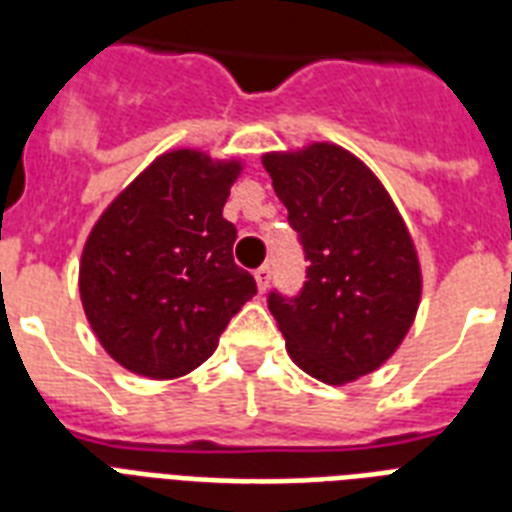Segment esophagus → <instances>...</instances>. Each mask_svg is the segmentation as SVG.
Returning a JSON list of instances; mask_svg holds the SVG:
<instances>
[{"instance_id":"esophagus-1","label":"esophagus","mask_w":512,"mask_h":512,"mask_svg":"<svg viewBox=\"0 0 512 512\" xmlns=\"http://www.w3.org/2000/svg\"><path fill=\"white\" fill-rule=\"evenodd\" d=\"M255 281H257V287H260V292H265L268 284H271V265H260V268L255 271Z\"/></svg>"}]
</instances>
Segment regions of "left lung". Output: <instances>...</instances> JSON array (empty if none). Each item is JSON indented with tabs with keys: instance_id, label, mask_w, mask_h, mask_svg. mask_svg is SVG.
<instances>
[{
	"instance_id": "obj_1",
	"label": "left lung",
	"mask_w": 512,
	"mask_h": 512,
	"mask_svg": "<svg viewBox=\"0 0 512 512\" xmlns=\"http://www.w3.org/2000/svg\"><path fill=\"white\" fill-rule=\"evenodd\" d=\"M308 260L300 295L268 308L303 372L345 385L388 361L417 316L422 273L404 217L361 159L335 146L263 156Z\"/></svg>"
}]
</instances>
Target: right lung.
Listing matches in <instances>:
<instances>
[{
	"label": "right lung",
	"instance_id": "add662e5",
	"mask_svg": "<svg viewBox=\"0 0 512 512\" xmlns=\"http://www.w3.org/2000/svg\"><path fill=\"white\" fill-rule=\"evenodd\" d=\"M241 162L177 148L140 172L100 215L79 263L92 332L114 361L151 380L193 372L255 279L233 263L236 228L223 217Z\"/></svg>",
	"mask_w": 512,
	"mask_h": 512
}]
</instances>
